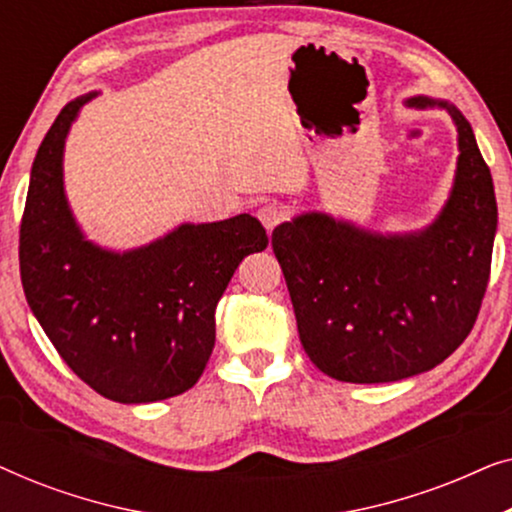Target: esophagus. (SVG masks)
Instances as JSON below:
<instances>
[{
    "instance_id": "obj_1",
    "label": "esophagus",
    "mask_w": 512,
    "mask_h": 512,
    "mask_svg": "<svg viewBox=\"0 0 512 512\" xmlns=\"http://www.w3.org/2000/svg\"><path fill=\"white\" fill-rule=\"evenodd\" d=\"M258 219H261L265 228L272 230L286 219V209L282 205H277V202H265V205L258 209Z\"/></svg>"
}]
</instances>
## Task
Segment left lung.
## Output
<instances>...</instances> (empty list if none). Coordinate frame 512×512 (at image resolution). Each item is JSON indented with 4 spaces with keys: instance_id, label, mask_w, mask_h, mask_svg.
<instances>
[{
    "instance_id": "1",
    "label": "left lung",
    "mask_w": 512,
    "mask_h": 512,
    "mask_svg": "<svg viewBox=\"0 0 512 512\" xmlns=\"http://www.w3.org/2000/svg\"><path fill=\"white\" fill-rule=\"evenodd\" d=\"M459 132L454 186L438 219L417 233L380 235L307 212L272 230L310 361L340 382L380 384L443 363L478 319L496 235L492 174L471 123L445 100Z\"/></svg>"
}]
</instances>
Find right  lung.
Here are the masks:
<instances>
[{
    "instance_id": "obj_1",
    "label": "right lung",
    "mask_w": 512,
    "mask_h": 512,
    "mask_svg": "<svg viewBox=\"0 0 512 512\" xmlns=\"http://www.w3.org/2000/svg\"><path fill=\"white\" fill-rule=\"evenodd\" d=\"M97 93L65 104L32 163L20 282L62 361L97 394L153 403L200 380L216 338V303L244 256L268 247L251 214L181 223L146 247L109 251L86 240L69 209L62 156L69 128Z\"/></svg>"
}]
</instances>
